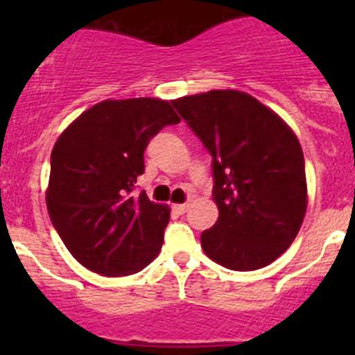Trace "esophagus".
<instances>
[{"label": "esophagus", "mask_w": 355, "mask_h": 355, "mask_svg": "<svg viewBox=\"0 0 355 355\" xmlns=\"http://www.w3.org/2000/svg\"><path fill=\"white\" fill-rule=\"evenodd\" d=\"M174 209L180 213V215H183V213L188 211V205H174Z\"/></svg>", "instance_id": "34e87169"}]
</instances>
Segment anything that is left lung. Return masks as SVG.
Listing matches in <instances>:
<instances>
[{"label":"left lung","instance_id":"left-lung-1","mask_svg":"<svg viewBox=\"0 0 355 355\" xmlns=\"http://www.w3.org/2000/svg\"><path fill=\"white\" fill-rule=\"evenodd\" d=\"M209 155L218 220L200 234L208 258L231 270L277 259L307 208L304 155L286 122L238 90H209L172 101Z\"/></svg>","mask_w":355,"mask_h":355}]
</instances>
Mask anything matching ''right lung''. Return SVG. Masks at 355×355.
Wrapping results in <instances>:
<instances>
[{
  "label": "right lung",
  "mask_w": 355,
  "mask_h": 355,
  "mask_svg": "<svg viewBox=\"0 0 355 355\" xmlns=\"http://www.w3.org/2000/svg\"><path fill=\"white\" fill-rule=\"evenodd\" d=\"M180 121L168 101L108 99L58 137L46 202L56 233L85 268L121 277L158 256L171 209L133 190L149 140Z\"/></svg>",
  "instance_id": "right-lung-1"
}]
</instances>
